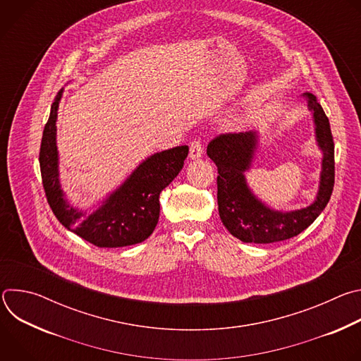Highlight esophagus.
I'll list each match as a JSON object with an SVG mask.
<instances>
[{
	"mask_svg": "<svg viewBox=\"0 0 361 361\" xmlns=\"http://www.w3.org/2000/svg\"><path fill=\"white\" fill-rule=\"evenodd\" d=\"M202 152H204V148H202V144H201L200 140H194V141L190 142V154H188V156H190L191 160L200 159L202 156Z\"/></svg>",
	"mask_w": 361,
	"mask_h": 361,
	"instance_id": "esophagus-1",
	"label": "esophagus"
}]
</instances>
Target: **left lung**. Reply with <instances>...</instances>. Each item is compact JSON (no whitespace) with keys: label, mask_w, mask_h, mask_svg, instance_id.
I'll list each match as a JSON object with an SVG mask.
<instances>
[{"label":"left lung","mask_w":361,"mask_h":361,"mask_svg":"<svg viewBox=\"0 0 361 361\" xmlns=\"http://www.w3.org/2000/svg\"><path fill=\"white\" fill-rule=\"evenodd\" d=\"M313 113L316 140L323 151L319 192L313 204L294 212H277L257 198L245 181L257 148V133L220 134L207 145L216 163L219 214L224 227L243 243L269 244L291 238L310 226L326 209L334 187V141L329 118L312 92L302 94Z\"/></svg>","instance_id":"8db88e82"}]
</instances>
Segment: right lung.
Listing matches in <instances>:
<instances>
[{
    "instance_id": "add662e5",
    "label": "right lung",
    "mask_w": 361,
    "mask_h": 361,
    "mask_svg": "<svg viewBox=\"0 0 361 361\" xmlns=\"http://www.w3.org/2000/svg\"><path fill=\"white\" fill-rule=\"evenodd\" d=\"M61 95L63 90L51 106L39 148L42 187L51 210L67 230L97 247L114 248L144 241L159 223L160 192L181 171L188 156V145L152 154L97 210L87 214L70 205L59 180L56 123Z\"/></svg>"
}]
</instances>
